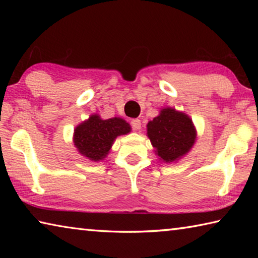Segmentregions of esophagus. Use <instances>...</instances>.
<instances>
[{
	"label": "esophagus",
	"mask_w": 258,
	"mask_h": 258,
	"mask_svg": "<svg viewBox=\"0 0 258 258\" xmlns=\"http://www.w3.org/2000/svg\"><path fill=\"white\" fill-rule=\"evenodd\" d=\"M131 125H132V127L135 131H138V130L141 128V120H140L139 118H134V119L131 120Z\"/></svg>",
	"instance_id": "34e87169"
}]
</instances>
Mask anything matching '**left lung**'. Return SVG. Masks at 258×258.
Returning <instances> with one entry per match:
<instances>
[{
  "label": "left lung",
  "mask_w": 258,
  "mask_h": 258,
  "mask_svg": "<svg viewBox=\"0 0 258 258\" xmlns=\"http://www.w3.org/2000/svg\"><path fill=\"white\" fill-rule=\"evenodd\" d=\"M148 137L156 152L166 163L184 156L194 146L196 130L192 120L183 112L166 108L147 125Z\"/></svg>",
  "instance_id": "obj_1"
}]
</instances>
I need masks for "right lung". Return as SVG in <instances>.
I'll return each instance as SVG.
<instances>
[{
  "label": "right lung",
  "instance_id": "obj_1",
  "mask_svg": "<svg viewBox=\"0 0 258 258\" xmlns=\"http://www.w3.org/2000/svg\"><path fill=\"white\" fill-rule=\"evenodd\" d=\"M131 126L121 118L103 120L98 115L78 125L74 133V143L82 155L94 161L103 159L118 135L127 134Z\"/></svg>",
  "mask_w": 258,
  "mask_h": 258
}]
</instances>
